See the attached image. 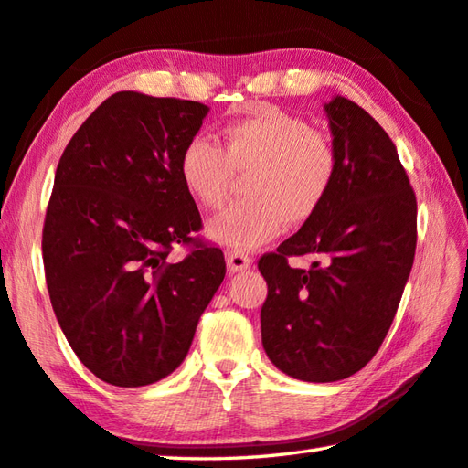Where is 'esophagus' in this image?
<instances>
[{
	"label": "esophagus",
	"instance_id": "1",
	"mask_svg": "<svg viewBox=\"0 0 468 468\" xmlns=\"http://www.w3.org/2000/svg\"><path fill=\"white\" fill-rule=\"evenodd\" d=\"M227 268H229V271H243V270H247L251 265V258L247 253H241V251H227Z\"/></svg>",
	"mask_w": 468,
	"mask_h": 468
}]
</instances>
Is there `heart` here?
Returning <instances> with one entry per match:
<instances>
[{"label": "heart", "instance_id": "heart-1", "mask_svg": "<svg viewBox=\"0 0 468 468\" xmlns=\"http://www.w3.org/2000/svg\"><path fill=\"white\" fill-rule=\"evenodd\" d=\"M225 150L207 135L182 148L178 174L188 195L203 207H218L235 170L253 166L251 198L237 200L207 227L210 239L233 251L271 241L286 223L308 218L323 205L336 178V155L302 117L265 107L225 127Z\"/></svg>", "mask_w": 468, "mask_h": 468}]
</instances>
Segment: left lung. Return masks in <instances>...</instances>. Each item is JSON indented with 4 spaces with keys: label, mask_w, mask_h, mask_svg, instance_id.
Returning a JSON list of instances; mask_svg holds the SVG:
<instances>
[{
    "label": "left lung",
    "mask_w": 468,
    "mask_h": 468,
    "mask_svg": "<svg viewBox=\"0 0 468 468\" xmlns=\"http://www.w3.org/2000/svg\"><path fill=\"white\" fill-rule=\"evenodd\" d=\"M336 178L300 231L258 268L265 355L290 378L331 383L361 371L386 338L416 253V195L396 144L353 101L324 103ZM290 254H323L310 271Z\"/></svg>",
    "instance_id": "1"
}]
</instances>
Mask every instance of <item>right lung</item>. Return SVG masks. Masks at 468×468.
Masks as SVG:
<instances>
[{"instance_id": "add662e5", "label": "right lung", "mask_w": 468, "mask_h": 468, "mask_svg": "<svg viewBox=\"0 0 468 468\" xmlns=\"http://www.w3.org/2000/svg\"><path fill=\"white\" fill-rule=\"evenodd\" d=\"M207 113L197 101L119 90L79 127L54 174L46 286L72 351L112 386H150L178 369L225 278L217 247L168 261L200 229L178 160Z\"/></svg>"}]
</instances>
